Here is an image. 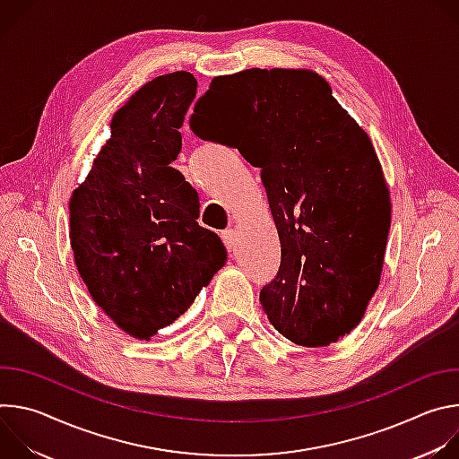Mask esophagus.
Here are the masks:
<instances>
[{"mask_svg":"<svg viewBox=\"0 0 459 459\" xmlns=\"http://www.w3.org/2000/svg\"><path fill=\"white\" fill-rule=\"evenodd\" d=\"M221 239H223V243H225V247H227L229 252L234 250V247H236V232H234V229L223 230V232H221Z\"/></svg>","mask_w":459,"mask_h":459,"instance_id":"1","label":"esophagus"}]
</instances>
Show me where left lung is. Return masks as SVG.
Here are the masks:
<instances>
[{
    "label": "left lung",
    "mask_w": 459,
    "mask_h": 459,
    "mask_svg": "<svg viewBox=\"0 0 459 459\" xmlns=\"http://www.w3.org/2000/svg\"><path fill=\"white\" fill-rule=\"evenodd\" d=\"M202 140L261 169L281 265L259 294L274 329L326 347L365 316L381 280L390 192L368 134L310 69L216 76L194 108Z\"/></svg>",
    "instance_id": "8db88e82"
}]
</instances>
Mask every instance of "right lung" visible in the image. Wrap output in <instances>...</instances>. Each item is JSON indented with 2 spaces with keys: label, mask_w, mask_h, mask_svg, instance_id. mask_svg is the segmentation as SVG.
Returning a JSON list of instances; mask_svg holds the SVG:
<instances>
[{
  "label": "right lung",
  "mask_w": 459,
  "mask_h": 459,
  "mask_svg": "<svg viewBox=\"0 0 459 459\" xmlns=\"http://www.w3.org/2000/svg\"><path fill=\"white\" fill-rule=\"evenodd\" d=\"M195 92V78L178 71L130 96L69 204L78 273L136 340L183 316L227 261L221 239L198 225V192L170 167Z\"/></svg>",
  "instance_id": "right-lung-1"
}]
</instances>
